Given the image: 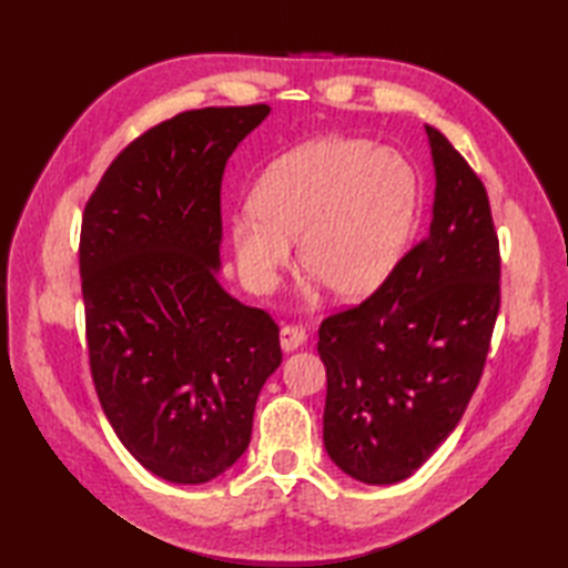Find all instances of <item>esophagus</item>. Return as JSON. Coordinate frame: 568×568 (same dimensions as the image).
<instances>
[{"label":"esophagus","mask_w":568,"mask_h":568,"mask_svg":"<svg viewBox=\"0 0 568 568\" xmlns=\"http://www.w3.org/2000/svg\"><path fill=\"white\" fill-rule=\"evenodd\" d=\"M305 342H307V334L303 327H283L281 329V348L285 354L297 352V348Z\"/></svg>","instance_id":"obj_1"}]
</instances>
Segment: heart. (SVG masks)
Returning <instances> with one entry per match:
<instances>
[{"label":"heart","instance_id":"b5f03b06","mask_svg":"<svg viewBox=\"0 0 568 568\" xmlns=\"http://www.w3.org/2000/svg\"><path fill=\"white\" fill-rule=\"evenodd\" d=\"M251 212L232 220L239 265L273 287L300 263L358 303L390 281L415 234L419 178L405 155L356 136H324L275 159L251 190ZM317 303V293L310 295Z\"/></svg>","mask_w":568,"mask_h":568}]
</instances>
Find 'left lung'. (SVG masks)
Returning <instances> with one entry per match:
<instances>
[{
	"mask_svg": "<svg viewBox=\"0 0 568 568\" xmlns=\"http://www.w3.org/2000/svg\"><path fill=\"white\" fill-rule=\"evenodd\" d=\"M425 129L434 165L427 236L378 293L320 327L324 449L368 486L409 478L454 432L500 307L486 187L442 131Z\"/></svg>",
	"mask_w": 568,
	"mask_h": 568,
	"instance_id": "1",
	"label": "left lung"
}]
</instances>
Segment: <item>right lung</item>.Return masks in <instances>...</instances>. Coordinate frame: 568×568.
Wrapping results in <instances>:
<instances>
[{
  "label": "right lung",
  "instance_id": "obj_1",
  "mask_svg": "<svg viewBox=\"0 0 568 568\" xmlns=\"http://www.w3.org/2000/svg\"><path fill=\"white\" fill-rule=\"evenodd\" d=\"M268 104L207 106L116 155L82 214L92 381L112 429L153 476L210 484L251 442L281 366L277 324L220 283L222 175Z\"/></svg>",
  "mask_w": 568,
  "mask_h": 568
}]
</instances>
